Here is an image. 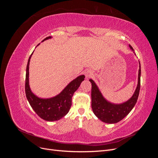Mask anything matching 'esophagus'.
<instances>
[{"label":"esophagus","mask_w":158,"mask_h":158,"mask_svg":"<svg viewBox=\"0 0 158 158\" xmlns=\"http://www.w3.org/2000/svg\"><path fill=\"white\" fill-rule=\"evenodd\" d=\"M85 78H88L91 77V76H92L93 73H92V72L91 71V70H88L87 71H85Z\"/></svg>","instance_id":"1"}]
</instances>
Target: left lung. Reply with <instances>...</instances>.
Segmentation results:
<instances>
[{"label": "left lung", "mask_w": 158, "mask_h": 158, "mask_svg": "<svg viewBox=\"0 0 158 158\" xmlns=\"http://www.w3.org/2000/svg\"><path fill=\"white\" fill-rule=\"evenodd\" d=\"M129 47L135 52L131 45H129ZM140 64L138 85L135 94L130 99L121 104H113L108 102L103 97L94 80L89 79V82L92 83V108L95 116L106 123H117L125 118L131 111L137 102L140 88Z\"/></svg>", "instance_id": "8db88e82"}]
</instances>
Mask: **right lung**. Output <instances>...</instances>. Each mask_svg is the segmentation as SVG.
Wrapping results in <instances>:
<instances>
[{
    "label": "right lung",
    "mask_w": 158,
    "mask_h": 158,
    "mask_svg": "<svg viewBox=\"0 0 158 158\" xmlns=\"http://www.w3.org/2000/svg\"><path fill=\"white\" fill-rule=\"evenodd\" d=\"M50 38L51 36L47 37L42 41ZM33 52L28 59L26 67L25 84L26 98L32 109L40 117L47 121H58L69 113L72 106V98L84 80L85 76L81 75L72 81L60 94L55 97L49 99L39 98L31 92L29 85V64Z\"/></svg>",
    "instance_id": "right-lung-1"
}]
</instances>
